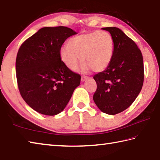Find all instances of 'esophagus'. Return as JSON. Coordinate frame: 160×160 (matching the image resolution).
<instances>
[{"mask_svg":"<svg viewBox=\"0 0 160 160\" xmlns=\"http://www.w3.org/2000/svg\"><path fill=\"white\" fill-rule=\"evenodd\" d=\"M87 79H88V77L82 76V78H81V81H82V82H84V81L87 80Z\"/></svg>","mask_w":160,"mask_h":160,"instance_id":"obj_1","label":"esophagus"}]
</instances>
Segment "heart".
Wrapping results in <instances>:
<instances>
[{
	"label": "heart",
	"mask_w": 160,
	"mask_h": 160,
	"mask_svg": "<svg viewBox=\"0 0 160 160\" xmlns=\"http://www.w3.org/2000/svg\"><path fill=\"white\" fill-rule=\"evenodd\" d=\"M115 43L106 31H93L72 37L68 45L59 50V57L68 69L76 71L81 59L80 70L96 72L105 70L113 59Z\"/></svg>",
	"instance_id": "1"
}]
</instances>
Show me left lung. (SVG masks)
I'll return each mask as SVG.
<instances>
[{
	"label": "left lung",
	"instance_id": "1",
	"mask_svg": "<svg viewBox=\"0 0 160 160\" xmlns=\"http://www.w3.org/2000/svg\"><path fill=\"white\" fill-rule=\"evenodd\" d=\"M115 43L110 65L93 76L97 89L93 101L105 114L120 113L132 104L143 83V56L134 41L116 27L103 28Z\"/></svg>",
	"mask_w": 160,
	"mask_h": 160
}]
</instances>
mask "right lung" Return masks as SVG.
<instances>
[{"label":"right lung","mask_w":160,"mask_h":160,"mask_svg":"<svg viewBox=\"0 0 160 160\" xmlns=\"http://www.w3.org/2000/svg\"><path fill=\"white\" fill-rule=\"evenodd\" d=\"M64 26L44 27L25 41L18 50L16 71L22 98L34 110L48 116L62 112L81 77L59 57L65 40L76 34Z\"/></svg>","instance_id":"right-lung-1"}]
</instances>
